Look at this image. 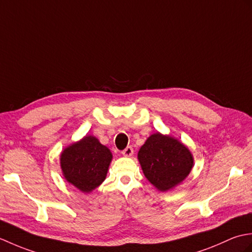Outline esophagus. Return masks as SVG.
Here are the masks:
<instances>
[{
    "instance_id": "obj_1",
    "label": "esophagus",
    "mask_w": 252,
    "mask_h": 252,
    "mask_svg": "<svg viewBox=\"0 0 252 252\" xmlns=\"http://www.w3.org/2000/svg\"><path fill=\"white\" fill-rule=\"evenodd\" d=\"M122 154L124 156H127V158H129L133 154V149L131 147H127L125 150L122 151Z\"/></svg>"
}]
</instances>
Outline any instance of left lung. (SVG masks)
Masks as SVG:
<instances>
[{
  "label": "left lung",
  "mask_w": 252,
  "mask_h": 252,
  "mask_svg": "<svg viewBox=\"0 0 252 252\" xmlns=\"http://www.w3.org/2000/svg\"><path fill=\"white\" fill-rule=\"evenodd\" d=\"M145 178L161 192L181 183L191 172L194 158L189 150L177 139L156 132L138 152Z\"/></svg>",
  "instance_id": "8db88e82"
}]
</instances>
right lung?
Instances as JSON below:
<instances>
[{
    "label": "right lung",
    "instance_id": "obj_1",
    "mask_svg": "<svg viewBox=\"0 0 252 252\" xmlns=\"http://www.w3.org/2000/svg\"><path fill=\"white\" fill-rule=\"evenodd\" d=\"M112 158L96 137L85 136L61 152L60 166L66 181L83 193H91L104 181Z\"/></svg>",
    "mask_w": 252,
    "mask_h": 252
}]
</instances>
